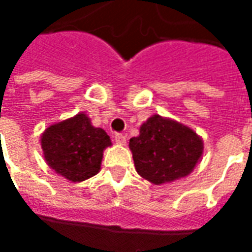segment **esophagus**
I'll list each match as a JSON object with an SVG mask.
<instances>
[{
	"label": "esophagus",
	"instance_id": "1",
	"mask_svg": "<svg viewBox=\"0 0 252 252\" xmlns=\"http://www.w3.org/2000/svg\"><path fill=\"white\" fill-rule=\"evenodd\" d=\"M115 142L120 146H124L126 143V137L123 135V133H116L115 135Z\"/></svg>",
	"mask_w": 252,
	"mask_h": 252
}]
</instances>
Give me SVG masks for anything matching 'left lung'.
<instances>
[{
  "instance_id": "left-lung-1",
  "label": "left lung",
  "mask_w": 252,
  "mask_h": 252,
  "mask_svg": "<svg viewBox=\"0 0 252 252\" xmlns=\"http://www.w3.org/2000/svg\"><path fill=\"white\" fill-rule=\"evenodd\" d=\"M137 174L154 185L181 180L194 170L204 143L191 128L159 115L143 123L139 136L129 140Z\"/></svg>"
}]
</instances>
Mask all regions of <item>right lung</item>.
I'll use <instances>...</instances> for the list:
<instances>
[{
    "label": "right lung",
    "mask_w": 252,
    "mask_h": 252,
    "mask_svg": "<svg viewBox=\"0 0 252 252\" xmlns=\"http://www.w3.org/2000/svg\"><path fill=\"white\" fill-rule=\"evenodd\" d=\"M40 144L47 164L57 174L82 182L98 173L104 150L112 142L102 128L92 126L88 115L78 113L46 128Z\"/></svg>",
    "instance_id": "1"
}]
</instances>
